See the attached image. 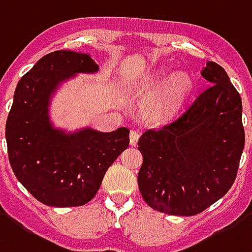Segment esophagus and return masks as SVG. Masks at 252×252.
<instances>
[{
  "instance_id": "esophagus-1",
  "label": "esophagus",
  "mask_w": 252,
  "mask_h": 252,
  "mask_svg": "<svg viewBox=\"0 0 252 252\" xmlns=\"http://www.w3.org/2000/svg\"><path fill=\"white\" fill-rule=\"evenodd\" d=\"M139 137H140V133H139V132L131 131V133H129V143H131V145L137 144V141H139Z\"/></svg>"
}]
</instances>
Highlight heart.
<instances>
[{
    "label": "heart",
    "mask_w": 252,
    "mask_h": 252,
    "mask_svg": "<svg viewBox=\"0 0 252 252\" xmlns=\"http://www.w3.org/2000/svg\"><path fill=\"white\" fill-rule=\"evenodd\" d=\"M144 94H155L148 105V116L155 121H165L183 107L192 91V79L186 72L171 73L156 70L145 74L139 83Z\"/></svg>",
    "instance_id": "1"
}]
</instances>
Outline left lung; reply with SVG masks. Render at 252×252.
Instances as JSON below:
<instances>
[{"mask_svg": "<svg viewBox=\"0 0 252 252\" xmlns=\"http://www.w3.org/2000/svg\"><path fill=\"white\" fill-rule=\"evenodd\" d=\"M202 76L210 87L176 120L139 139L141 196L168 215H196L224 196L245 148L240 94L214 61Z\"/></svg>", "mask_w": 252, "mask_h": 252, "instance_id": "1", "label": "left lung"}]
</instances>
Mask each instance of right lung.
I'll list each match as a JSON object with an SVG mask.
<instances>
[{
    "mask_svg": "<svg viewBox=\"0 0 252 252\" xmlns=\"http://www.w3.org/2000/svg\"><path fill=\"white\" fill-rule=\"evenodd\" d=\"M96 72L98 65L88 53L56 50L17 84L5 129L9 161L18 182L46 206L77 207L92 200L107 169L129 145L126 126L66 132L50 121L57 89L76 74Z\"/></svg>",
    "mask_w": 252,
    "mask_h": 252,
    "instance_id": "add662e5",
    "label": "right lung"
}]
</instances>
